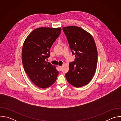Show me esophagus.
I'll list each match as a JSON object with an SVG mask.
<instances>
[{
	"label": "esophagus",
	"mask_w": 121,
	"mask_h": 121,
	"mask_svg": "<svg viewBox=\"0 0 121 121\" xmlns=\"http://www.w3.org/2000/svg\"><path fill=\"white\" fill-rule=\"evenodd\" d=\"M58 68H59V69L60 71L62 70V66H58Z\"/></svg>",
	"instance_id": "esophagus-1"
}]
</instances>
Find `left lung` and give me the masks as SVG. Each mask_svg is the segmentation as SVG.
Wrapping results in <instances>:
<instances>
[{"label": "left lung", "instance_id": "obj_1", "mask_svg": "<svg viewBox=\"0 0 121 121\" xmlns=\"http://www.w3.org/2000/svg\"><path fill=\"white\" fill-rule=\"evenodd\" d=\"M75 61L69 64L65 74L67 81L75 87L88 84L96 71L98 52L92 35L83 29L75 26L63 28Z\"/></svg>", "mask_w": 121, "mask_h": 121}]
</instances>
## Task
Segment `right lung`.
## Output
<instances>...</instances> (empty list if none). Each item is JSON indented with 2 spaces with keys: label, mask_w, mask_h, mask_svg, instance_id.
I'll return each mask as SVG.
<instances>
[{
  "label": "right lung",
  "mask_w": 121,
  "mask_h": 121,
  "mask_svg": "<svg viewBox=\"0 0 121 121\" xmlns=\"http://www.w3.org/2000/svg\"><path fill=\"white\" fill-rule=\"evenodd\" d=\"M61 31V28H37L30 33L24 42L22 58L24 70L39 88L50 87L58 75L55 65L46 62V59L50 56V48Z\"/></svg>",
  "instance_id": "obj_1"
}]
</instances>
